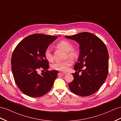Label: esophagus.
<instances>
[{"label": "esophagus", "mask_w": 121, "mask_h": 121, "mask_svg": "<svg viewBox=\"0 0 121 121\" xmlns=\"http://www.w3.org/2000/svg\"><path fill=\"white\" fill-rule=\"evenodd\" d=\"M60 74H67V72H60Z\"/></svg>", "instance_id": "34e87169"}]
</instances>
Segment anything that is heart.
<instances>
[{"mask_svg":"<svg viewBox=\"0 0 121 121\" xmlns=\"http://www.w3.org/2000/svg\"><path fill=\"white\" fill-rule=\"evenodd\" d=\"M57 47L67 52L68 56L71 58L73 59L77 56V52L73 49V46L69 41L66 40H61L57 44ZM45 57L46 60L49 61H51L53 60V58L50 48H48L46 49L45 51ZM71 64L72 61L70 60H66L64 61H56L51 65V67L52 69L64 71L68 69Z\"/></svg>","mask_w":121,"mask_h":121,"instance_id":"heart-1","label":"heart"}]
</instances>
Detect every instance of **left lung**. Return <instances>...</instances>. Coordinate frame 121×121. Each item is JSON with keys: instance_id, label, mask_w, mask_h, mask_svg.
Instances as JSON below:
<instances>
[{"instance_id": "obj_1", "label": "left lung", "mask_w": 121, "mask_h": 121, "mask_svg": "<svg viewBox=\"0 0 121 121\" xmlns=\"http://www.w3.org/2000/svg\"><path fill=\"white\" fill-rule=\"evenodd\" d=\"M66 38L79 45V55L72 73L74 79L69 84L76 95L86 96L95 93L102 86L108 73L109 55L107 47L99 38L89 32H83ZM86 66L85 70L80 69ZM82 71V74L79 72Z\"/></svg>"}]
</instances>
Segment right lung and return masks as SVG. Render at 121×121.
Listing matches in <instances>:
<instances>
[{
  "label": "right lung",
  "mask_w": 121,
  "mask_h": 121,
  "mask_svg": "<svg viewBox=\"0 0 121 121\" xmlns=\"http://www.w3.org/2000/svg\"><path fill=\"white\" fill-rule=\"evenodd\" d=\"M57 36L42 34H32L20 42L11 57L12 70L19 89L26 95L37 98L45 95L53 86L58 71H49V63L45 51ZM45 70L38 74V69Z\"/></svg>",
  "instance_id": "1"
}]
</instances>
